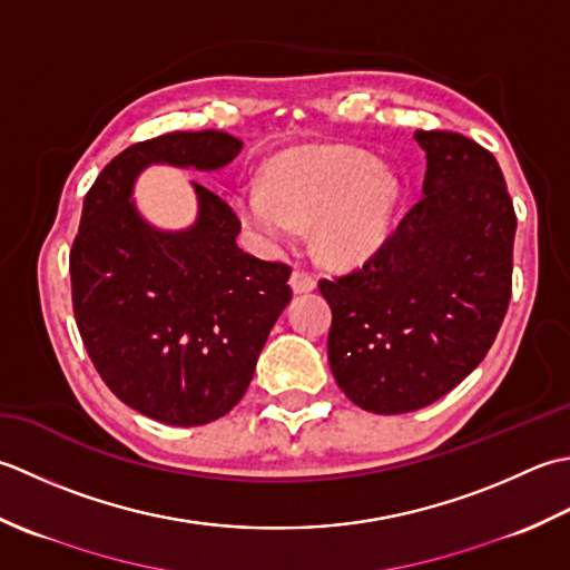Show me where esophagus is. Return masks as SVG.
Wrapping results in <instances>:
<instances>
[{"mask_svg": "<svg viewBox=\"0 0 570 570\" xmlns=\"http://www.w3.org/2000/svg\"><path fill=\"white\" fill-rule=\"evenodd\" d=\"M289 287H293L295 295H305V293H312V289L317 287V281L305 271H295L293 277H289Z\"/></svg>", "mask_w": 570, "mask_h": 570, "instance_id": "1", "label": "esophagus"}]
</instances>
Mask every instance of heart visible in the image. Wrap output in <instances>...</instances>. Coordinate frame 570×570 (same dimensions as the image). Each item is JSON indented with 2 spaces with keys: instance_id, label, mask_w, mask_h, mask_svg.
<instances>
[{
  "instance_id": "heart-1",
  "label": "heart",
  "mask_w": 570,
  "mask_h": 570,
  "mask_svg": "<svg viewBox=\"0 0 570 570\" xmlns=\"http://www.w3.org/2000/svg\"><path fill=\"white\" fill-rule=\"evenodd\" d=\"M401 179L389 165L342 145L293 147L277 155L265 187L236 191L234 208L265 246H289L315 226L320 258L356 268L386 246L401 202Z\"/></svg>"
}]
</instances>
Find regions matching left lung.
Returning <instances> with one entry per match:
<instances>
[{"label": "left lung", "instance_id": "left-lung-1", "mask_svg": "<svg viewBox=\"0 0 570 570\" xmlns=\"http://www.w3.org/2000/svg\"><path fill=\"white\" fill-rule=\"evenodd\" d=\"M413 139L425 153L423 199L364 268L320 283L334 381L381 415L455 389L490 352L512 297L517 216L497 159L458 132Z\"/></svg>", "mask_w": 570, "mask_h": 570}]
</instances>
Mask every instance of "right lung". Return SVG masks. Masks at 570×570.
I'll return each instance as SVG.
<instances>
[{
	"label": "right lung",
	"mask_w": 570,
	"mask_h": 570,
	"mask_svg": "<svg viewBox=\"0 0 570 570\" xmlns=\"http://www.w3.org/2000/svg\"><path fill=\"white\" fill-rule=\"evenodd\" d=\"M243 142L220 130L127 147L86 194L71 250L78 332L108 389L165 425H206L243 399L293 289L289 268L243 253L240 220L191 181L194 224L159 228L132 199L153 165L216 171Z\"/></svg>",
	"instance_id": "right-lung-1"
}]
</instances>
